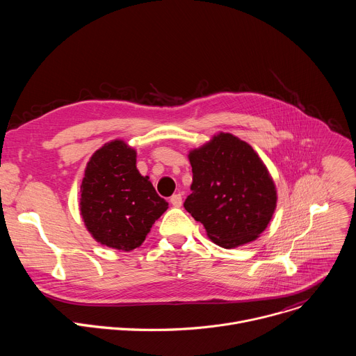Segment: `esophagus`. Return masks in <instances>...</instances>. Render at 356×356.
<instances>
[{
	"label": "esophagus",
	"instance_id": "esophagus-1",
	"mask_svg": "<svg viewBox=\"0 0 356 356\" xmlns=\"http://www.w3.org/2000/svg\"><path fill=\"white\" fill-rule=\"evenodd\" d=\"M181 202H183L181 194H175V195L170 197V204H172L173 207H180Z\"/></svg>",
	"mask_w": 356,
	"mask_h": 356
}]
</instances>
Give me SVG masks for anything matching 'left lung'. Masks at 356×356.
I'll return each instance as SVG.
<instances>
[{"label": "left lung", "instance_id": "obj_1", "mask_svg": "<svg viewBox=\"0 0 356 356\" xmlns=\"http://www.w3.org/2000/svg\"><path fill=\"white\" fill-rule=\"evenodd\" d=\"M193 170L191 194L184 209L222 248L255 241L270 222L276 184L253 147L228 132L188 152Z\"/></svg>", "mask_w": 356, "mask_h": 356}]
</instances>
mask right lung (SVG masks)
<instances>
[{
	"label": "right lung",
	"mask_w": 356,
	"mask_h": 356,
	"mask_svg": "<svg viewBox=\"0 0 356 356\" xmlns=\"http://www.w3.org/2000/svg\"><path fill=\"white\" fill-rule=\"evenodd\" d=\"M79 207L87 231L98 243L129 252L142 245L169 204L136 169V150L114 139L87 162Z\"/></svg>",
	"instance_id": "1"
}]
</instances>
